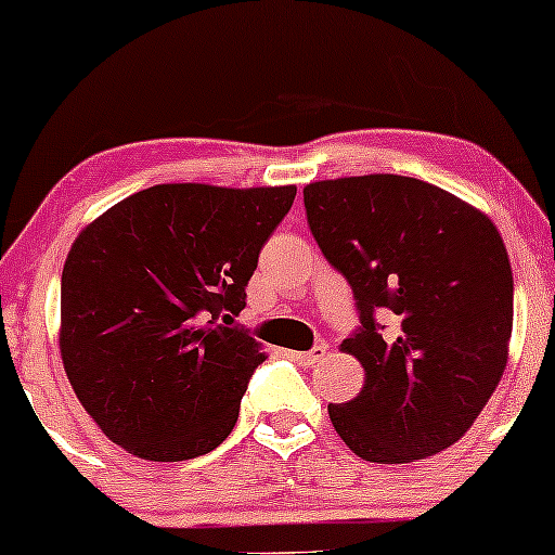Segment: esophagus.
I'll return each instance as SVG.
<instances>
[{"instance_id": "esophagus-1", "label": "esophagus", "mask_w": 555, "mask_h": 555, "mask_svg": "<svg viewBox=\"0 0 555 555\" xmlns=\"http://www.w3.org/2000/svg\"><path fill=\"white\" fill-rule=\"evenodd\" d=\"M326 356V347L324 345H315L313 350H302V352H292V358H295L297 363H302V366H315L319 361H324Z\"/></svg>"}]
</instances>
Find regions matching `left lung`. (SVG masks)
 Returning a JSON list of instances; mask_svg holds the SVG:
<instances>
[{
  "label": "left lung",
  "instance_id": "left-lung-1",
  "mask_svg": "<svg viewBox=\"0 0 555 555\" xmlns=\"http://www.w3.org/2000/svg\"><path fill=\"white\" fill-rule=\"evenodd\" d=\"M302 199L361 315L343 352L366 382L358 398L328 403L334 429L371 464L450 448L508 361L514 276L495 223L446 189L395 173L313 181ZM379 312L399 319L392 333L380 334Z\"/></svg>",
  "mask_w": 555,
  "mask_h": 555
}]
</instances>
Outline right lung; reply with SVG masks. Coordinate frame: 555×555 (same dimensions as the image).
Listing matches in <instances>:
<instances>
[{
    "label": "right lung",
    "mask_w": 555,
    "mask_h": 555,
    "mask_svg": "<svg viewBox=\"0 0 555 555\" xmlns=\"http://www.w3.org/2000/svg\"><path fill=\"white\" fill-rule=\"evenodd\" d=\"M295 194L292 184H157L76 236L60 287V356L115 446L186 461L231 435L266 361L234 315Z\"/></svg>",
    "instance_id": "1"
}]
</instances>
